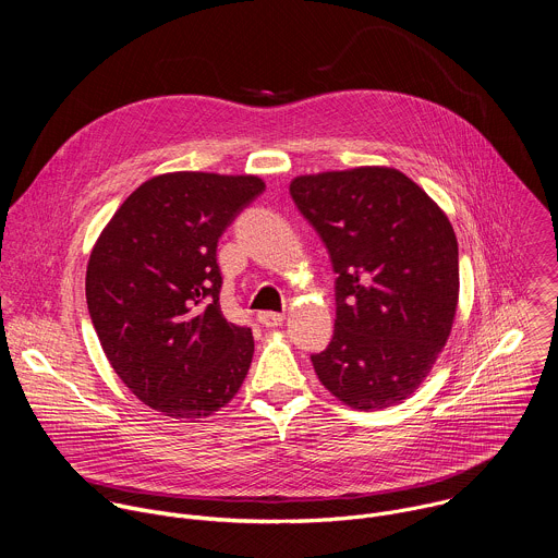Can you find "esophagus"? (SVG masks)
<instances>
[{
    "instance_id": "1",
    "label": "esophagus",
    "mask_w": 558,
    "mask_h": 558,
    "mask_svg": "<svg viewBox=\"0 0 558 558\" xmlns=\"http://www.w3.org/2000/svg\"><path fill=\"white\" fill-rule=\"evenodd\" d=\"M282 320H284V315H282V313H276V311H260V313H258V323H260L263 327H267V329L280 327Z\"/></svg>"
}]
</instances>
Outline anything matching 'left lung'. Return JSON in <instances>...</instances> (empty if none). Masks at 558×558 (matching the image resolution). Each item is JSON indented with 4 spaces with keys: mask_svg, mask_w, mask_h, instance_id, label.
I'll return each instance as SVG.
<instances>
[{
    "mask_svg": "<svg viewBox=\"0 0 558 558\" xmlns=\"http://www.w3.org/2000/svg\"><path fill=\"white\" fill-rule=\"evenodd\" d=\"M289 192L338 274L333 340L311 355L317 379L357 411L404 402L454 323L459 250L448 216L395 168L295 177Z\"/></svg>",
    "mask_w": 558,
    "mask_h": 558,
    "instance_id": "8db88e82",
    "label": "left lung"
}]
</instances>
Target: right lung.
<instances>
[{"mask_svg":"<svg viewBox=\"0 0 558 558\" xmlns=\"http://www.w3.org/2000/svg\"><path fill=\"white\" fill-rule=\"evenodd\" d=\"M258 177L170 172L138 185L93 247L86 300L121 381L149 409L196 422L227 407L254 357L220 311L216 247Z\"/></svg>","mask_w":558,"mask_h":558,"instance_id":"right-lung-1","label":"right lung"}]
</instances>
